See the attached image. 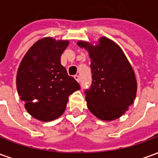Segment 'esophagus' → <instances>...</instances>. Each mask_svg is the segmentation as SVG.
<instances>
[{
  "mask_svg": "<svg viewBox=\"0 0 158 158\" xmlns=\"http://www.w3.org/2000/svg\"><path fill=\"white\" fill-rule=\"evenodd\" d=\"M74 79L78 81V82H80V77H79V75H74Z\"/></svg>",
  "mask_w": 158,
  "mask_h": 158,
  "instance_id": "obj_1",
  "label": "esophagus"
}]
</instances>
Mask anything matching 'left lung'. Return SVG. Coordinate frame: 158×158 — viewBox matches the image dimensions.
<instances>
[{"instance_id": "left-lung-1", "label": "left lung", "mask_w": 158, "mask_h": 158, "mask_svg": "<svg viewBox=\"0 0 158 158\" xmlns=\"http://www.w3.org/2000/svg\"><path fill=\"white\" fill-rule=\"evenodd\" d=\"M78 45L91 58V85L85 90L87 106L98 118L111 121L121 117L135 99L137 83L128 59L119 46L106 37L93 46L85 41Z\"/></svg>"}]
</instances>
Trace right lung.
I'll return each instance as SVG.
<instances>
[{"mask_svg": "<svg viewBox=\"0 0 158 158\" xmlns=\"http://www.w3.org/2000/svg\"><path fill=\"white\" fill-rule=\"evenodd\" d=\"M69 42L43 38L23 56L17 73V89L25 108L34 118L47 122L65 111L69 96L80 89L61 64Z\"/></svg>", "mask_w": 158, "mask_h": 158, "instance_id": "obj_1", "label": "right lung"}]
</instances>
